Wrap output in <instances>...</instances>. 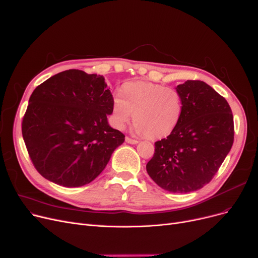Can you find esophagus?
<instances>
[{
    "label": "esophagus",
    "mask_w": 258,
    "mask_h": 258,
    "mask_svg": "<svg viewBox=\"0 0 258 258\" xmlns=\"http://www.w3.org/2000/svg\"><path fill=\"white\" fill-rule=\"evenodd\" d=\"M125 141H126L128 144H132V145H135V144H138V143H139V141H137V140H133V139H130V138H128V137H126Z\"/></svg>",
    "instance_id": "esophagus-1"
}]
</instances>
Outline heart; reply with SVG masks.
<instances>
[{
    "instance_id": "obj_1",
    "label": "heart",
    "mask_w": 258,
    "mask_h": 258,
    "mask_svg": "<svg viewBox=\"0 0 258 258\" xmlns=\"http://www.w3.org/2000/svg\"><path fill=\"white\" fill-rule=\"evenodd\" d=\"M183 112L179 92L148 81H131L121 87V96L112 100V122L125 127L133 114L135 131L154 140L169 136L179 123Z\"/></svg>"
}]
</instances>
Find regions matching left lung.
Returning <instances> with one entry per match:
<instances>
[{
	"label": "left lung",
	"instance_id": "1",
	"mask_svg": "<svg viewBox=\"0 0 258 258\" xmlns=\"http://www.w3.org/2000/svg\"><path fill=\"white\" fill-rule=\"evenodd\" d=\"M177 91L182 116L166 139L154 143L147 163L150 178L170 192L198 190L211 182L234 142V120L228 101L200 80H187Z\"/></svg>",
	"mask_w": 258,
	"mask_h": 258
}]
</instances>
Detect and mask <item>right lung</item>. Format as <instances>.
<instances>
[{
  "mask_svg": "<svg viewBox=\"0 0 258 258\" xmlns=\"http://www.w3.org/2000/svg\"><path fill=\"white\" fill-rule=\"evenodd\" d=\"M113 96L105 78L68 70L38 86L29 97L22 136L41 176L64 187L93 181L125 136L109 126Z\"/></svg>",
  "mask_w": 258,
  "mask_h": 258,
  "instance_id": "1",
  "label": "right lung"
}]
</instances>
